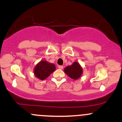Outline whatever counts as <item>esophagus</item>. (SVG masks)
Segmentation results:
<instances>
[{
	"mask_svg": "<svg viewBox=\"0 0 122 122\" xmlns=\"http://www.w3.org/2000/svg\"><path fill=\"white\" fill-rule=\"evenodd\" d=\"M58 68H59L60 69H63V68H64V66H62V65H59L58 66Z\"/></svg>",
	"mask_w": 122,
	"mask_h": 122,
	"instance_id": "34e87169",
	"label": "esophagus"
}]
</instances>
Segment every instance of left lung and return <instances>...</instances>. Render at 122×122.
Here are the masks:
<instances>
[{"mask_svg": "<svg viewBox=\"0 0 122 122\" xmlns=\"http://www.w3.org/2000/svg\"><path fill=\"white\" fill-rule=\"evenodd\" d=\"M64 72L71 79L77 80L81 76L83 70L79 62H74L71 65L66 67Z\"/></svg>", "mask_w": 122, "mask_h": 122, "instance_id": "obj_1", "label": "left lung"}]
</instances>
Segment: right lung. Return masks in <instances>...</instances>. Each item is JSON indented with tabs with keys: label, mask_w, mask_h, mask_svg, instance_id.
<instances>
[{
	"label": "right lung",
	"mask_w": 122,
	"mask_h": 122,
	"mask_svg": "<svg viewBox=\"0 0 122 122\" xmlns=\"http://www.w3.org/2000/svg\"><path fill=\"white\" fill-rule=\"evenodd\" d=\"M56 70V66L46 61L42 60L35 66L34 73L38 79L43 80L48 77Z\"/></svg>",
	"instance_id": "right-lung-1"
}]
</instances>
